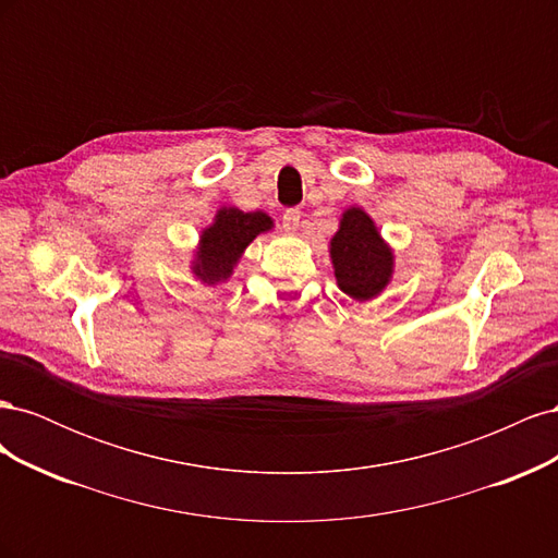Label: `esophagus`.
I'll return each instance as SVG.
<instances>
[{
    "label": "esophagus",
    "instance_id": "1",
    "mask_svg": "<svg viewBox=\"0 0 558 558\" xmlns=\"http://www.w3.org/2000/svg\"><path fill=\"white\" fill-rule=\"evenodd\" d=\"M300 209H286L283 214V230L286 232H295L300 228Z\"/></svg>",
    "mask_w": 558,
    "mask_h": 558
}]
</instances>
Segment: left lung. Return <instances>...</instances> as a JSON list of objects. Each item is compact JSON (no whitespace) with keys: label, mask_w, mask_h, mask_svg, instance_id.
Wrapping results in <instances>:
<instances>
[{"label":"left lung","mask_w":558,"mask_h":558,"mask_svg":"<svg viewBox=\"0 0 558 558\" xmlns=\"http://www.w3.org/2000/svg\"><path fill=\"white\" fill-rule=\"evenodd\" d=\"M335 281L356 302L379 298L396 272V256L377 223L363 207L351 205L340 216V228L328 244Z\"/></svg>","instance_id":"1"}]
</instances>
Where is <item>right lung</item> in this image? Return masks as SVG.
<instances>
[{"label":"right lung","mask_w":558,"mask_h":558,"mask_svg":"<svg viewBox=\"0 0 558 558\" xmlns=\"http://www.w3.org/2000/svg\"><path fill=\"white\" fill-rule=\"evenodd\" d=\"M269 230H275V221L265 211L218 207L211 223L199 232L191 258V275L205 286L226 283L234 275L246 246Z\"/></svg>","instance_id":"1"}]
</instances>
